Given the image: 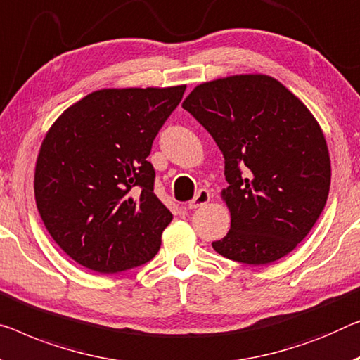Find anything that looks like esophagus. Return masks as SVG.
Listing matches in <instances>:
<instances>
[{"mask_svg":"<svg viewBox=\"0 0 360 360\" xmlns=\"http://www.w3.org/2000/svg\"><path fill=\"white\" fill-rule=\"evenodd\" d=\"M210 198H212L210 191L198 189L197 194L194 195V198H192V200L189 202V208H198V207L205 205L207 202H210Z\"/></svg>","mask_w":360,"mask_h":360,"instance_id":"obj_1","label":"esophagus"}]
</instances>
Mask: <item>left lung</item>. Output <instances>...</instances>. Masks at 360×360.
<instances>
[{"label":"left lung","mask_w":360,"mask_h":360,"mask_svg":"<svg viewBox=\"0 0 360 360\" xmlns=\"http://www.w3.org/2000/svg\"><path fill=\"white\" fill-rule=\"evenodd\" d=\"M224 157L221 197L231 229L219 255L266 265L310 233L330 192L331 163L319 122L296 95L264 74L197 85L182 103Z\"/></svg>","instance_id":"left-lung-1"}]
</instances>
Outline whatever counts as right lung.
I'll list each match as a JSON object with an SVG mask.
<instances>
[{
  "instance_id": "add662e5",
  "label": "right lung",
  "mask_w": 360,
  "mask_h": 360,
  "mask_svg": "<svg viewBox=\"0 0 360 360\" xmlns=\"http://www.w3.org/2000/svg\"><path fill=\"white\" fill-rule=\"evenodd\" d=\"M184 90H96L46 132L35 166L37 208L77 264L110 275L157 255L173 214L153 194L147 157Z\"/></svg>"
}]
</instances>
